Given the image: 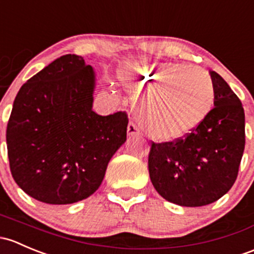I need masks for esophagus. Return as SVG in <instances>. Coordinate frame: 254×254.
I'll use <instances>...</instances> for the list:
<instances>
[{
  "instance_id": "34e87169",
  "label": "esophagus",
  "mask_w": 254,
  "mask_h": 254,
  "mask_svg": "<svg viewBox=\"0 0 254 254\" xmlns=\"http://www.w3.org/2000/svg\"><path fill=\"white\" fill-rule=\"evenodd\" d=\"M127 133L129 137H133V135H139L142 132H140L139 127H138L134 122H129V125H128V128H127Z\"/></svg>"
}]
</instances>
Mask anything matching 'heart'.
<instances>
[{"label": "heart", "mask_w": 254, "mask_h": 254, "mask_svg": "<svg viewBox=\"0 0 254 254\" xmlns=\"http://www.w3.org/2000/svg\"><path fill=\"white\" fill-rule=\"evenodd\" d=\"M132 79L151 91L140 122L154 139L174 140L188 134L208 117L215 101L213 80L199 67L172 62L139 64Z\"/></svg>", "instance_id": "obj_1"}]
</instances>
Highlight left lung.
Returning <instances> with one entry per match:
<instances>
[{"label":"left lung","instance_id":"left-lung-1","mask_svg":"<svg viewBox=\"0 0 254 254\" xmlns=\"http://www.w3.org/2000/svg\"><path fill=\"white\" fill-rule=\"evenodd\" d=\"M215 101L195 129L170 142L151 140V184L169 202L202 206L221 198L235 184L245 150V111L239 96L214 70Z\"/></svg>","mask_w":254,"mask_h":254}]
</instances>
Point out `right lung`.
Instances as JSON below:
<instances>
[{
	"mask_svg": "<svg viewBox=\"0 0 254 254\" xmlns=\"http://www.w3.org/2000/svg\"><path fill=\"white\" fill-rule=\"evenodd\" d=\"M94 84L83 57L64 55L18 91L6 130L9 169L34 199L70 204L88 198L126 142L128 115L95 114Z\"/></svg>",
	"mask_w": 254,
	"mask_h": 254,
	"instance_id": "add662e5",
	"label": "right lung"
}]
</instances>
